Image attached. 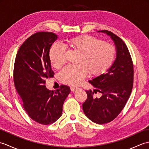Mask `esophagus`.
I'll list each match as a JSON object with an SVG mask.
<instances>
[{
	"mask_svg": "<svg viewBox=\"0 0 149 149\" xmlns=\"http://www.w3.org/2000/svg\"><path fill=\"white\" fill-rule=\"evenodd\" d=\"M77 89H78L77 87H75V86H71L70 87V90L72 91H76Z\"/></svg>",
	"mask_w": 149,
	"mask_h": 149,
	"instance_id": "obj_1",
	"label": "esophagus"
}]
</instances>
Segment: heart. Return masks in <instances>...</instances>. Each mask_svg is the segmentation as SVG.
Instances as JSON below:
<instances>
[{"mask_svg":"<svg viewBox=\"0 0 149 149\" xmlns=\"http://www.w3.org/2000/svg\"><path fill=\"white\" fill-rule=\"evenodd\" d=\"M68 47L80 54L77 66L68 65L59 74L63 83L77 85L88 74L99 75L112 65L116 50L111 44L102 42L95 37L84 35L74 38L67 42ZM49 58L55 68L59 69L66 61V50L64 45L55 43L49 50Z\"/></svg>","mask_w":149,"mask_h":149,"instance_id":"heart-1","label":"heart"}]
</instances>
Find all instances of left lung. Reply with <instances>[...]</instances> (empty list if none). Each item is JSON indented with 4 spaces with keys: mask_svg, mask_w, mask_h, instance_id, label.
Listing matches in <instances>:
<instances>
[{
    "mask_svg": "<svg viewBox=\"0 0 149 149\" xmlns=\"http://www.w3.org/2000/svg\"><path fill=\"white\" fill-rule=\"evenodd\" d=\"M98 32L106 33L113 40L116 57L106 73L89 81L95 90L86 91L88 98L83 109L91 121L104 124L115 119L125 107L133 86L134 70L130 53L122 40L111 31ZM97 91L102 94L100 98L93 97Z\"/></svg>",
    "mask_w": 149,
    "mask_h": 149,
    "instance_id": "obj_1",
    "label": "left lung"
}]
</instances>
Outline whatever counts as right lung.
Wrapping results in <instances>:
<instances>
[{
  "instance_id": "add662e5",
  "label": "right lung",
  "mask_w": 149,
  "mask_h": 149,
  "mask_svg": "<svg viewBox=\"0 0 149 149\" xmlns=\"http://www.w3.org/2000/svg\"><path fill=\"white\" fill-rule=\"evenodd\" d=\"M57 39L50 32L33 34L20 46L14 65V84L24 108L31 119L43 125L51 124L61 116L63 103L70 92L65 85L56 91L45 85L46 79L54 74L49 50Z\"/></svg>"
}]
</instances>
